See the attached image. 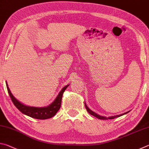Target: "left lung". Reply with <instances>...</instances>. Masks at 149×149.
<instances>
[{
	"label": "left lung",
	"mask_w": 149,
	"mask_h": 149,
	"mask_svg": "<svg viewBox=\"0 0 149 149\" xmlns=\"http://www.w3.org/2000/svg\"><path fill=\"white\" fill-rule=\"evenodd\" d=\"M85 108H86V109H87V112H89L91 115H93V116H94L95 117L97 118L98 119H100V120H108V119H109V120H112V119H114V118H116L120 117V116H123V115H124V114H127V113H128V112H125V113H124V114H120V115L115 116H111V117H108V118H107V117L101 116H100V115H98L97 114H96L95 112H93L92 110H91L89 109V108L87 107V106L86 105V104H85Z\"/></svg>",
	"instance_id": "1"
}]
</instances>
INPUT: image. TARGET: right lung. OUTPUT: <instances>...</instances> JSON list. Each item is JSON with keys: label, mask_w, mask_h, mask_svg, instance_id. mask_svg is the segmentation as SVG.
I'll return each mask as SVG.
<instances>
[{"label": "right lung", "mask_w": 149, "mask_h": 149, "mask_svg": "<svg viewBox=\"0 0 149 149\" xmlns=\"http://www.w3.org/2000/svg\"><path fill=\"white\" fill-rule=\"evenodd\" d=\"M69 86V85L65 86L61 90V91L59 93L58 95L57 96L56 99L54 100V102L51 103L49 106L47 107H41V108H37V107H27V106L22 104L21 102H19L16 98H15L10 91L6 83V87L8 90V94L10 97L12 102L16 106V107L18 109L20 112L26 114L28 116L35 118V119L39 120H45L48 118H50L53 117L56 114L58 111L59 110L61 107V102H62V97L64 93V91L66 89V88Z\"/></svg>", "instance_id": "right-lung-1"}]
</instances>
